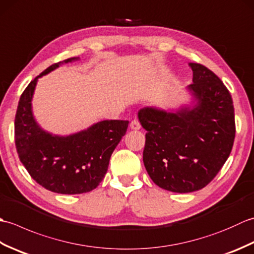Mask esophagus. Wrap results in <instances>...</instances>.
I'll return each instance as SVG.
<instances>
[{"instance_id": "1", "label": "esophagus", "mask_w": 254, "mask_h": 254, "mask_svg": "<svg viewBox=\"0 0 254 254\" xmlns=\"http://www.w3.org/2000/svg\"><path fill=\"white\" fill-rule=\"evenodd\" d=\"M130 127L132 130H139L141 128V123L138 122V120H133L130 124Z\"/></svg>"}]
</instances>
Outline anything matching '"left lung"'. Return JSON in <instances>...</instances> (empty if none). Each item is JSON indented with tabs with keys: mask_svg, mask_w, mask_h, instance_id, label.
I'll return each mask as SVG.
<instances>
[{
	"mask_svg": "<svg viewBox=\"0 0 254 254\" xmlns=\"http://www.w3.org/2000/svg\"><path fill=\"white\" fill-rule=\"evenodd\" d=\"M193 83L187 89L190 105L163 110L145 107L138 120L147 131L143 152L150 179L176 193L201 190L229 157L236 127L233 99L210 69L189 63Z\"/></svg>",
	"mask_w": 254,
	"mask_h": 254,
	"instance_id": "left-lung-1",
	"label": "left lung"
}]
</instances>
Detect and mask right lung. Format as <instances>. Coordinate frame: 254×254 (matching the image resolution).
Listing matches in <instances>:
<instances>
[{
	"label": "right lung",
	"mask_w": 254,
	"mask_h": 254,
	"mask_svg": "<svg viewBox=\"0 0 254 254\" xmlns=\"http://www.w3.org/2000/svg\"><path fill=\"white\" fill-rule=\"evenodd\" d=\"M78 59L52 64L31 80L20 96L15 117V144L21 164L37 183L60 194L86 193L98 187L128 126V121L104 120L63 136L37 123L31 101L38 78Z\"/></svg>",
	"instance_id": "obj_1"
}]
</instances>
